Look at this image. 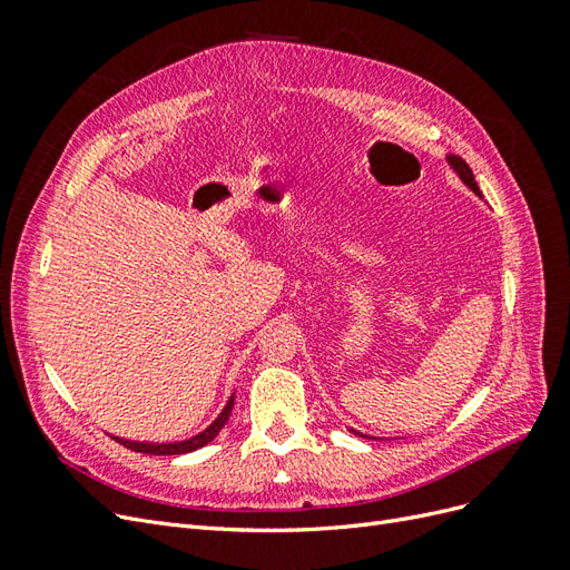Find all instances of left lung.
I'll use <instances>...</instances> for the list:
<instances>
[{
  "label": "left lung",
  "instance_id": "left-lung-1",
  "mask_svg": "<svg viewBox=\"0 0 570 570\" xmlns=\"http://www.w3.org/2000/svg\"><path fill=\"white\" fill-rule=\"evenodd\" d=\"M450 164L456 168V174L461 176V180L469 185L475 195H480V187H478V183H475V178H473V170H471V166L465 164L461 157H450ZM354 435H361V433H356L354 430ZM361 438H366V435H361Z\"/></svg>",
  "mask_w": 570,
  "mask_h": 570
}]
</instances>
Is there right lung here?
<instances>
[{
  "mask_svg": "<svg viewBox=\"0 0 570 570\" xmlns=\"http://www.w3.org/2000/svg\"><path fill=\"white\" fill-rule=\"evenodd\" d=\"M233 400H235V394H233L230 400H228L226 409L220 411V416H218L209 428L202 430L199 435L189 438V440L154 444V442H130V440H118V438H116V442H120L124 446H128V450H132V452H140V454H161V456H174V454H187V452H195V450H199V446L209 444V442L220 433V428L226 425V421H228V416H230V411H233Z\"/></svg>",
  "mask_w": 570,
  "mask_h": 570,
  "instance_id": "obj_1",
  "label": "right lung"
}]
</instances>
